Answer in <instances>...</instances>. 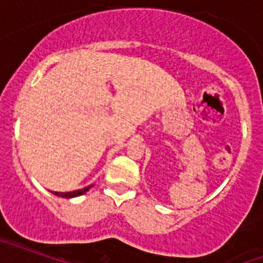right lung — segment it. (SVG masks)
<instances>
[{"instance_id":"obj_1","label":"right lung","mask_w":263,"mask_h":263,"mask_svg":"<svg viewBox=\"0 0 263 263\" xmlns=\"http://www.w3.org/2000/svg\"><path fill=\"white\" fill-rule=\"evenodd\" d=\"M90 187L92 186H88L85 187V189H81V190H76V191H70V193H53V194L57 196H61V198H74V196H80L83 195V194L87 193Z\"/></svg>"}]
</instances>
